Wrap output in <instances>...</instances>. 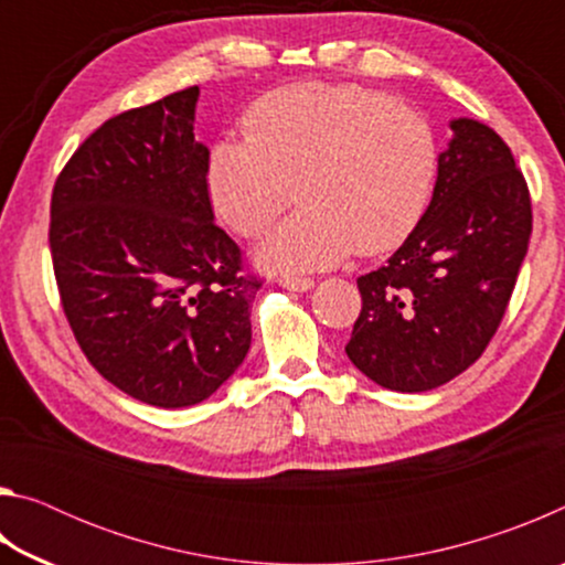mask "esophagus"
Returning <instances> with one entry per match:
<instances>
[{
	"label": "esophagus",
	"instance_id": "1",
	"mask_svg": "<svg viewBox=\"0 0 565 565\" xmlns=\"http://www.w3.org/2000/svg\"><path fill=\"white\" fill-rule=\"evenodd\" d=\"M279 284L289 291H309V289H313V279H306V276H279Z\"/></svg>",
	"mask_w": 565,
	"mask_h": 565
}]
</instances>
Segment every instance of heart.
<instances>
[{"label":"heart","mask_w":565,"mask_h":565,"mask_svg":"<svg viewBox=\"0 0 565 565\" xmlns=\"http://www.w3.org/2000/svg\"><path fill=\"white\" fill-rule=\"evenodd\" d=\"M244 137L209 151L206 191L234 234L256 238L296 199L303 204L259 246L276 271L327 269L356 248L381 254L424 216L438 139L424 114L353 84H291L264 94Z\"/></svg>","instance_id":"heart-1"}]
</instances>
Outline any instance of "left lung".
I'll use <instances>...</instances> for the list:
<instances>
[{"label": "left lung", "instance_id": "1", "mask_svg": "<svg viewBox=\"0 0 565 565\" xmlns=\"http://www.w3.org/2000/svg\"><path fill=\"white\" fill-rule=\"evenodd\" d=\"M431 204L381 269L356 279L347 353L391 391H431L481 359L499 331L533 226L529 184L505 141L451 121Z\"/></svg>", "mask_w": 565, "mask_h": 565}]
</instances>
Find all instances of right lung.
<instances>
[{
  "mask_svg": "<svg viewBox=\"0 0 565 565\" xmlns=\"http://www.w3.org/2000/svg\"><path fill=\"white\" fill-rule=\"evenodd\" d=\"M199 87L121 111L82 141L52 191L50 248L84 356L131 398L194 406L252 347L262 289L214 224Z\"/></svg>",
  "mask_w": 565,
  "mask_h": 565,
  "instance_id": "obj_1",
  "label": "right lung"
}]
</instances>
